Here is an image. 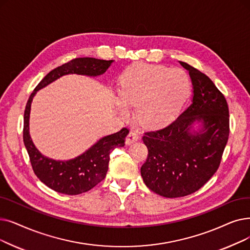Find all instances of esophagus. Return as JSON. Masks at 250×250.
<instances>
[{
    "instance_id": "1",
    "label": "esophagus",
    "mask_w": 250,
    "mask_h": 250,
    "mask_svg": "<svg viewBox=\"0 0 250 250\" xmlns=\"http://www.w3.org/2000/svg\"><path fill=\"white\" fill-rule=\"evenodd\" d=\"M138 140H139V136H138V134L136 132H129L128 135L125 138V144L126 145H131L134 142H137Z\"/></svg>"
}]
</instances>
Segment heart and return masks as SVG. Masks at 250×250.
Masks as SVG:
<instances>
[{
	"mask_svg": "<svg viewBox=\"0 0 250 250\" xmlns=\"http://www.w3.org/2000/svg\"><path fill=\"white\" fill-rule=\"evenodd\" d=\"M190 92L185 71L164 65L138 63L125 70L119 88V110L125 105H136L135 116L148 127L168 123L175 116Z\"/></svg>",
	"mask_w": 250,
	"mask_h": 250,
	"instance_id": "heart-1",
	"label": "heart"
}]
</instances>
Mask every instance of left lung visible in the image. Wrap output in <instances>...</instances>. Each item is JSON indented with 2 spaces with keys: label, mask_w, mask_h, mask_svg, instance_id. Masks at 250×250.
<instances>
[{
  "label": "left lung",
  "mask_w": 250,
  "mask_h": 250,
  "mask_svg": "<svg viewBox=\"0 0 250 250\" xmlns=\"http://www.w3.org/2000/svg\"><path fill=\"white\" fill-rule=\"evenodd\" d=\"M192 103L164 128L146 132L143 142L148 156L141 167L145 185L167 198L187 196L199 190L218 170L230 133L229 107L212 81L186 62ZM203 124L191 133L192 123Z\"/></svg>",
  "instance_id": "1"
}]
</instances>
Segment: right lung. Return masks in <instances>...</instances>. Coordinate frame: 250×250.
Masks as SVG:
<instances>
[{
	"mask_svg": "<svg viewBox=\"0 0 250 250\" xmlns=\"http://www.w3.org/2000/svg\"><path fill=\"white\" fill-rule=\"evenodd\" d=\"M111 63L112 60H100L90 57L72 59L51 70L29 96L24 110L23 142L36 176L54 191L67 195H78L98 185L106 177L111 151L117 147L125 146L128 128L123 127L119 132L100 139L83 154L74 159L67 161L54 160L42 155L30 139L28 122L32 98L37 91L62 75L77 73L96 77L103 74Z\"/></svg>",
	"mask_w": 250,
	"mask_h": 250,
	"instance_id": "right-lung-1",
	"label": "right lung"
}]
</instances>
